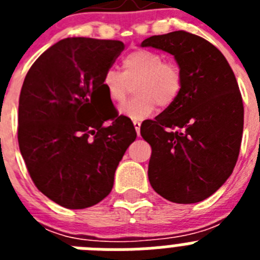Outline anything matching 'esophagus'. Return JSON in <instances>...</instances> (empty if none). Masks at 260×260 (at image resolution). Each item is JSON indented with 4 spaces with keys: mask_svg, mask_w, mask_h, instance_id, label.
I'll list each match as a JSON object with an SVG mask.
<instances>
[{
    "mask_svg": "<svg viewBox=\"0 0 260 260\" xmlns=\"http://www.w3.org/2000/svg\"><path fill=\"white\" fill-rule=\"evenodd\" d=\"M133 123H134V127H135V130H137V134L139 135V134H141L142 122H141V121H138V119H134V121H133Z\"/></svg>",
    "mask_w": 260,
    "mask_h": 260,
    "instance_id": "esophagus-1",
    "label": "esophagus"
}]
</instances>
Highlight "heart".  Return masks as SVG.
<instances>
[{"mask_svg": "<svg viewBox=\"0 0 260 260\" xmlns=\"http://www.w3.org/2000/svg\"><path fill=\"white\" fill-rule=\"evenodd\" d=\"M122 73L108 69L103 75L102 89L114 104H122L133 84L134 98L121 107V113L132 119L150 116L157 108L172 107L183 88V71L176 62L164 61V57L150 49L126 53L121 61Z\"/></svg>", "mask_w": 260, "mask_h": 260, "instance_id": "heart-1", "label": "heart"}]
</instances>
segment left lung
Here are the masks:
<instances>
[{"mask_svg":"<svg viewBox=\"0 0 260 260\" xmlns=\"http://www.w3.org/2000/svg\"><path fill=\"white\" fill-rule=\"evenodd\" d=\"M142 47L173 54L183 71L177 102L141 135L152 148L151 186L174 203L202 202L233 172L243 132V104L234 73L215 45L186 31L151 36Z\"/></svg>","mask_w":260,"mask_h":260,"instance_id":"left-lung-1","label":"left lung"}]
</instances>
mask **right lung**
Masks as SVG:
<instances>
[{
	"label": "right lung",
	"mask_w": 260,
	"mask_h": 260,
	"mask_svg": "<svg viewBox=\"0 0 260 260\" xmlns=\"http://www.w3.org/2000/svg\"><path fill=\"white\" fill-rule=\"evenodd\" d=\"M123 49L118 40L63 39L45 50L24 78L18 113L20 153L36 187L62 207L82 210L102 202L137 138L132 119L118 116L102 89L103 75Z\"/></svg>",
	"instance_id": "right-lung-1"
}]
</instances>
